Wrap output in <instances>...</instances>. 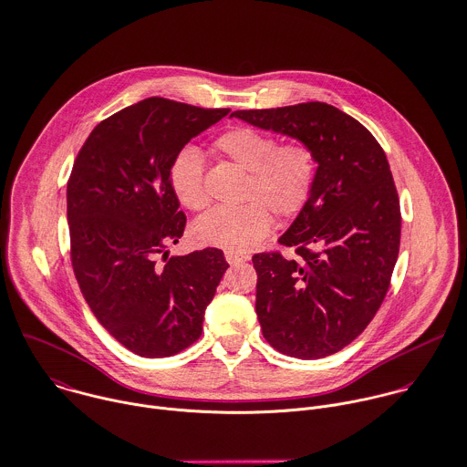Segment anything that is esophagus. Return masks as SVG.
<instances>
[{"mask_svg":"<svg viewBox=\"0 0 467 467\" xmlns=\"http://www.w3.org/2000/svg\"><path fill=\"white\" fill-rule=\"evenodd\" d=\"M224 257H226V261H228L230 265H239V263H244V261H248V257H246V255H241V254H234V252H226V254H224Z\"/></svg>","mask_w":467,"mask_h":467,"instance_id":"obj_1","label":"esophagus"}]
</instances>
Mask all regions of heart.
Listing matches in <instances>:
<instances>
[{"instance_id":"obj_1","label":"heart","mask_w":467,"mask_h":467,"mask_svg":"<svg viewBox=\"0 0 467 467\" xmlns=\"http://www.w3.org/2000/svg\"><path fill=\"white\" fill-rule=\"evenodd\" d=\"M215 150L248 173L244 206L213 208L192 226L199 244L243 254L261 243L279 219L297 217L308 204L317 181V156L310 145L292 141L279 145L277 138L237 127L215 141ZM170 184L179 202L188 210H202L210 202L204 184V161L197 149L186 147L170 164Z\"/></svg>"}]
</instances>
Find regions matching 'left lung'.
Segmentation results:
<instances>
[{"label": "left lung", "mask_w": 467, "mask_h": 467, "mask_svg": "<svg viewBox=\"0 0 467 467\" xmlns=\"http://www.w3.org/2000/svg\"><path fill=\"white\" fill-rule=\"evenodd\" d=\"M257 129L310 145L317 181L279 243L255 254V311L281 353L322 358L355 340L380 308L400 246V204L382 147L357 119L320 103L235 110Z\"/></svg>", "instance_id": "left-lung-1"}]
</instances>
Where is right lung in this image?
Segmentation results:
<instances>
[{
  "instance_id": "add662e5",
  "label": "right lung",
  "mask_w": 467,
  "mask_h": 467,
  "mask_svg": "<svg viewBox=\"0 0 467 467\" xmlns=\"http://www.w3.org/2000/svg\"><path fill=\"white\" fill-rule=\"evenodd\" d=\"M228 112L149 98L101 121L74 161L72 268L99 324L136 355L161 358L193 344L228 268L217 248L170 259L164 252L186 224L170 164ZM159 253L164 265H156Z\"/></svg>"
}]
</instances>
